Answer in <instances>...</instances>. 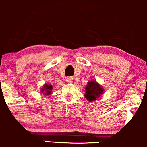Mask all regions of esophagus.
Instances as JSON below:
<instances>
[{
    "label": "esophagus",
    "instance_id": "34e87169",
    "mask_svg": "<svg viewBox=\"0 0 147 147\" xmlns=\"http://www.w3.org/2000/svg\"><path fill=\"white\" fill-rule=\"evenodd\" d=\"M67 81L69 83H72L74 82V78L72 77H68L67 78Z\"/></svg>",
    "mask_w": 147,
    "mask_h": 147
}]
</instances>
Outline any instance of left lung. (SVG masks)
Wrapping results in <instances>:
<instances>
[{
    "label": "left lung",
    "instance_id": "8db88e82",
    "mask_svg": "<svg viewBox=\"0 0 147 147\" xmlns=\"http://www.w3.org/2000/svg\"><path fill=\"white\" fill-rule=\"evenodd\" d=\"M104 88L95 80L88 81L85 87L84 97L87 100L94 101L97 100L100 96L104 94Z\"/></svg>",
    "mask_w": 147,
    "mask_h": 147
}]
</instances>
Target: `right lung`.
Wrapping results in <instances>:
<instances>
[{
	"label": "right lung",
	"mask_w": 147,
	"mask_h": 147,
	"mask_svg": "<svg viewBox=\"0 0 147 147\" xmlns=\"http://www.w3.org/2000/svg\"><path fill=\"white\" fill-rule=\"evenodd\" d=\"M52 84H47V83H45L43 85V87L40 88V91L41 93L43 94V95L45 96H48V95H50L52 94Z\"/></svg>",
	"instance_id": "right-lung-1"
}]
</instances>
